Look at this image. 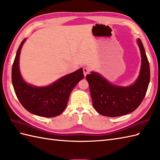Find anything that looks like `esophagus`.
Wrapping results in <instances>:
<instances>
[{
	"instance_id": "34e87169",
	"label": "esophagus",
	"mask_w": 160,
	"mask_h": 160,
	"mask_svg": "<svg viewBox=\"0 0 160 160\" xmlns=\"http://www.w3.org/2000/svg\"><path fill=\"white\" fill-rule=\"evenodd\" d=\"M83 74H84V76L85 77H86V75H87V74H88V73H89V69H88V68H87V67H84V68H83Z\"/></svg>"
}]
</instances>
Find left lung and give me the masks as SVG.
<instances>
[{"instance_id":"obj_1","label":"left lung","mask_w":160,"mask_h":160,"mask_svg":"<svg viewBox=\"0 0 160 160\" xmlns=\"http://www.w3.org/2000/svg\"><path fill=\"white\" fill-rule=\"evenodd\" d=\"M137 43L141 54V67L139 75L133 84L117 86L97 72L92 71L87 74L92 105L102 116L116 117L133 112L146 95L150 81V66L140 39H138Z\"/></svg>"}]
</instances>
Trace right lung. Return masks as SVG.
Segmentation results:
<instances>
[{"mask_svg": "<svg viewBox=\"0 0 160 160\" xmlns=\"http://www.w3.org/2000/svg\"><path fill=\"white\" fill-rule=\"evenodd\" d=\"M21 42L12 66V80L14 91L20 103L28 112L42 117L52 118L64 111L71 92L84 77L83 68L63 76L47 86L38 87L27 83L21 75L19 60Z\"/></svg>", "mask_w": 160, "mask_h": 160, "instance_id": "obj_1", "label": "right lung"}]
</instances>
